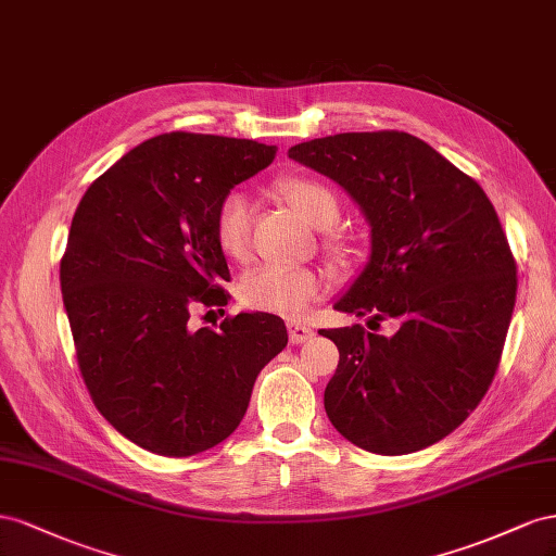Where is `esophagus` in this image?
<instances>
[{
  "label": "esophagus",
  "mask_w": 556,
  "mask_h": 556,
  "mask_svg": "<svg viewBox=\"0 0 556 556\" xmlns=\"http://www.w3.org/2000/svg\"><path fill=\"white\" fill-rule=\"evenodd\" d=\"M312 338H314V330L309 326L300 324V321H289V340L293 344H303V342H307Z\"/></svg>",
  "instance_id": "obj_1"
}]
</instances>
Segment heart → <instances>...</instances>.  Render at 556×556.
I'll list each match as a JSON object with an SVG mask.
<instances>
[{"mask_svg": "<svg viewBox=\"0 0 556 556\" xmlns=\"http://www.w3.org/2000/svg\"><path fill=\"white\" fill-rule=\"evenodd\" d=\"M279 195L287 200L289 207L316 230H326L338 224L340 200L332 190L307 177L283 179ZM251 226V202L240 190H230L218 202L214 232L216 242L226 256L240 258L247 251ZM330 251L336 256H344V249L338 242H330ZM321 289V279L307 267H279L263 265L249 273L240 283V300L258 312L295 316L303 312Z\"/></svg>", "mask_w": 556, "mask_h": 556, "instance_id": "obj_1", "label": "heart"}]
</instances>
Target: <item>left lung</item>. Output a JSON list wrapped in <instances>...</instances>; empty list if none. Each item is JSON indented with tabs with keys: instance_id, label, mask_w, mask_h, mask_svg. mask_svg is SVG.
<instances>
[{
	"instance_id": "8db88e82",
	"label": "left lung",
	"mask_w": 556,
	"mask_h": 556,
	"mask_svg": "<svg viewBox=\"0 0 556 556\" xmlns=\"http://www.w3.org/2000/svg\"><path fill=\"white\" fill-rule=\"evenodd\" d=\"M352 198L370 253L338 312L395 319L393 336L321 330L340 352L326 387L330 424L356 447H431L478 407L498 368L517 267L478 181L407 132H342L289 149Z\"/></svg>"
}]
</instances>
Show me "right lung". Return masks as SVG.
I'll list each match as a JSON object with an SVG mask.
<instances>
[{
  "label": "right lung",
  "mask_w": 556,
  "mask_h": 556,
  "mask_svg": "<svg viewBox=\"0 0 556 556\" xmlns=\"http://www.w3.org/2000/svg\"><path fill=\"white\" fill-rule=\"evenodd\" d=\"M251 139L169 132L141 141L92 181L60 263L78 368L102 417L141 450L193 456L240 426L258 372L289 342L283 321L226 305L218 202L275 161Z\"/></svg>",
  "instance_id": "add662e5"
}]
</instances>
